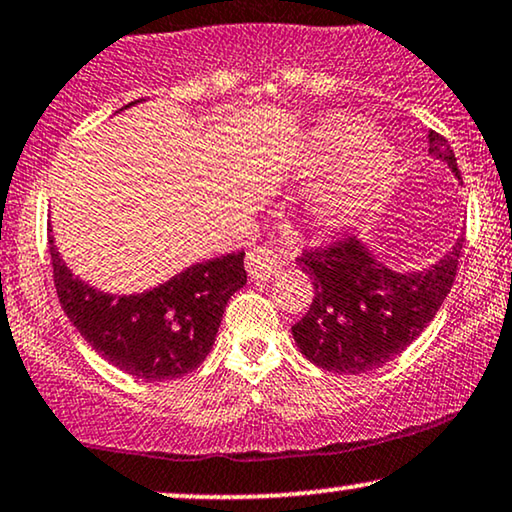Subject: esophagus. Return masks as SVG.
Here are the masks:
<instances>
[{"label": "esophagus", "mask_w": 512, "mask_h": 512, "mask_svg": "<svg viewBox=\"0 0 512 512\" xmlns=\"http://www.w3.org/2000/svg\"><path fill=\"white\" fill-rule=\"evenodd\" d=\"M248 274L257 281H269L278 271L283 269V252L276 245H260V248H252L248 252V260H245Z\"/></svg>", "instance_id": "34e87169"}]
</instances>
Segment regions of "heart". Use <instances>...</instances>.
Instances as JSON below:
<instances>
[{
	"label": "heart",
	"instance_id": "obj_1",
	"mask_svg": "<svg viewBox=\"0 0 512 512\" xmlns=\"http://www.w3.org/2000/svg\"><path fill=\"white\" fill-rule=\"evenodd\" d=\"M319 153H347L321 193L319 210L326 224L371 210L392 177V153L383 141L368 139V125L357 115H331L312 132Z\"/></svg>",
	"mask_w": 512,
	"mask_h": 512
}]
</instances>
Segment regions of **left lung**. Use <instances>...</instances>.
<instances>
[{
	"label": "left lung",
	"mask_w": 512,
	"mask_h": 512,
	"mask_svg": "<svg viewBox=\"0 0 512 512\" xmlns=\"http://www.w3.org/2000/svg\"><path fill=\"white\" fill-rule=\"evenodd\" d=\"M430 155L461 179L456 155L442 134L430 132ZM461 236L430 269H387L359 238H340L297 257L312 278L314 300L293 326L300 352L331 373H366L392 361L428 328L454 286Z\"/></svg>",
	"instance_id": "obj_1"
}]
</instances>
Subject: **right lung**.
I'll return each instance as SVG.
<instances>
[{"mask_svg":"<svg viewBox=\"0 0 512 512\" xmlns=\"http://www.w3.org/2000/svg\"><path fill=\"white\" fill-rule=\"evenodd\" d=\"M49 255L58 302L73 326L103 359L141 380H172L198 368L215 345L226 302L248 281L245 252H231L191 264L146 293L111 295L73 276L54 236Z\"/></svg>","mask_w":512,"mask_h":512,"instance_id":"add662e5","label":"right lung"}]
</instances>
